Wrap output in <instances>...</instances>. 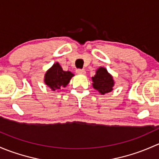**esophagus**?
<instances>
[{
	"instance_id": "obj_1",
	"label": "esophagus",
	"mask_w": 159,
	"mask_h": 159,
	"mask_svg": "<svg viewBox=\"0 0 159 159\" xmlns=\"http://www.w3.org/2000/svg\"><path fill=\"white\" fill-rule=\"evenodd\" d=\"M76 73H78V74H81V75H85L86 74V71H85V70H83V69H77V70H76Z\"/></svg>"
}]
</instances>
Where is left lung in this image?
<instances>
[{
  "label": "left lung",
  "instance_id": "left-lung-1",
  "mask_svg": "<svg viewBox=\"0 0 159 159\" xmlns=\"http://www.w3.org/2000/svg\"><path fill=\"white\" fill-rule=\"evenodd\" d=\"M93 86L96 90L100 92L101 94L109 93L112 90L114 81L112 76L105 68L100 67L97 70L96 75L93 77Z\"/></svg>",
  "mask_w": 159,
  "mask_h": 159
}]
</instances>
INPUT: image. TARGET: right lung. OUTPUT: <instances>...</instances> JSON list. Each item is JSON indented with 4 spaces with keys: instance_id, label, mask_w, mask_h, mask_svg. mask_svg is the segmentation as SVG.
<instances>
[{
    "instance_id": "right-lung-1",
    "label": "right lung",
    "mask_w": 159,
    "mask_h": 159,
    "mask_svg": "<svg viewBox=\"0 0 159 159\" xmlns=\"http://www.w3.org/2000/svg\"><path fill=\"white\" fill-rule=\"evenodd\" d=\"M73 74L70 71H63L58 63L53 65L46 73L45 83L53 91L65 87L68 84Z\"/></svg>"
}]
</instances>
